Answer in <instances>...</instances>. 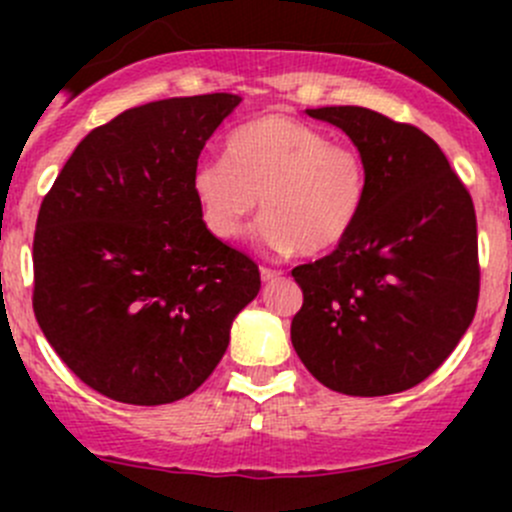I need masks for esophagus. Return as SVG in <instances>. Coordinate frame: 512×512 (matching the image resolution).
I'll use <instances>...</instances> for the list:
<instances>
[{"instance_id":"obj_1","label":"esophagus","mask_w":512,"mask_h":512,"mask_svg":"<svg viewBox=\"0 0 512 512\" xmlns=\"http://www.w3.org/2000/svg\"><path fill=\"white\" fill-rule=\"evenodd\" d=\"M260 277L262 282H272L277 277H282V270H272V267H260Z\"/></svg>"}]
</instances>
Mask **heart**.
I'll list each match as a JSON object with an SVG mask.
<instances>
[{"label":"heart","mask_w":512,"mask_h":512,"mask_svg":"<svg viewBox=\"0 0 512 512\" xmlns=\"http://www.w3.org/2000/svg\"><path fill=\"white\" fill-rule=\"evenodd\" d=\"M193 195L220 240L240 235L262 195L260 240L277 252L322 255L342 245L359 220L366 165L356 148L329 143L317 126L267 113L227 136L225 158L195 168Z\"/></svg>","instance_id":"b5f03b06"}]
</instances>
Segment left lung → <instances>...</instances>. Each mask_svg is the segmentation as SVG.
Here are the masks:
<instances>
[{
    "mask_svg": "<svg viewBox=\"0 0 512 512\" xmlns=\"http://www.w3.org/2000/svg\"><path fill=\"white\" fill-rule=\"evenodd\" d=\"M366 165V200L332 255L299 265L292 344L309 374L349 396L399 394L456 349L478 307L471 193L433 138L361 106L307 108Z\"/></svg>",
    "mask_w": 512,
    "mask_h": 512,
    "instance_id": "8db88e82",
    "label": "left lung"
}]
</instances>
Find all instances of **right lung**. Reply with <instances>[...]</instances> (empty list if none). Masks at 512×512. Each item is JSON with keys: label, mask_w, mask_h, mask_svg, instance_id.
<instances>
[{"label": "right lung", "mask_w": 512, "mask_h": 512, "mask_svg": "<svg viewBox=\"0 0 512 512\" xmlns=\"http://www.w3.org/2000/svg\"><path fill=\"white\" fill-rule=\"evenodd\" d=\"M240 96L128 108L76 146L34 232V314L86 386L121 404L193 394L223 359L260 270L203 223L200 151Z\"/></svg>", "instance_id": "add662e5"}]
</instances>
